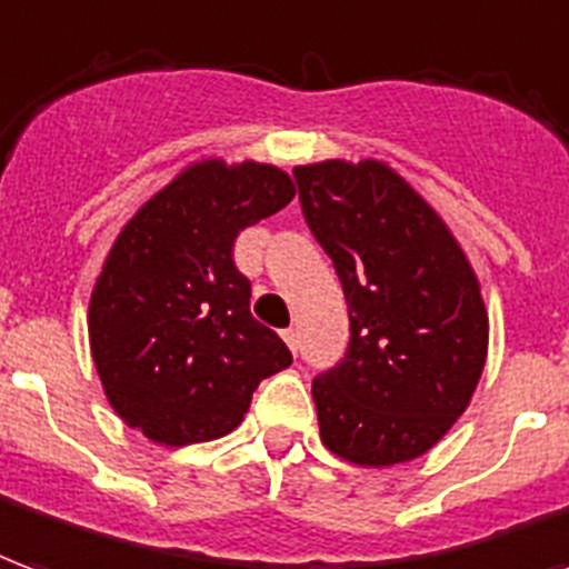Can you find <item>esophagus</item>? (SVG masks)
<instances>
[{"label": "esophagus", "mask_w": 569, "mask_h": 569, "mask_svg": "<svg viewBox=\"0 0 569 569\" xmlns=\"http://www.w3.org/2000/svg\"><path fill=\"white\" fill-rule=\"evenodd\" d=\"M283 340H286V347L292 349V352H298V347H301V338H298L296 328H286V331H283Z\"/></svg>", "instance_id": "1"}]
</instances>
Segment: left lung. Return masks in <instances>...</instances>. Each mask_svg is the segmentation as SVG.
Listing matches in <instances>:
<instances>
[{
  "mask_svg": "<svg viewBox=\"0 0 569 569\" xmlns=\"http://www.w3.org/2000/svg\"><path fill=\"white\" fill-rule=\"evenodd\" d=\"M298 199L349 310L347 356L313 380L335 456H425L473 398L488 352L479 280L437 210L386 162L298 166Z\"/></svg>",
  "mask_w": 569,
  "mask_h": 569,
  "instance_id": "8db88e82",
  "label": "left lung"
}]
</instances>
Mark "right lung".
I'll return each mask as SVG.
<instances>
[{"instance_id":"right-lung-1","label":"right lung","mask_w":569,"mask_h":569,"mask_svg":"<svg viewBox=\"0 0 569 569\" xmlns=\"http://www.w3.org/2000/svg\"><path fill=\"white\" fill-rule=\"evenodd\" d=\"M296 199L273 166L204 159L117 234L90 298V349L108 401L147 440L187 446L243 422L256 386L292 352L250 313L231 247Z\"/></svg>"}]
</instances>
